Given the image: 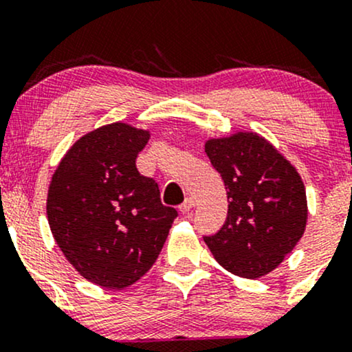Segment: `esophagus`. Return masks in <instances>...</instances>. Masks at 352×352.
Instances as JSON below:
<instances>
[{"label": "esophagus", "mask_w": 352, "mask_h": 352, "mask_svg": "<svg viewBox=\"0 0 352 352\" xmlns=\"http://www.w3.org/2000/svg\"><path fill=\"white\" fill-rule=\"evenodd\" d=\"M193 207H195V199H192V197H188V199H185L184 204L180 205L179 210H180L182 213H187V212H190V210H192Z\"/></svg>", "instance_id": "esophagus-1"}]
</instances>
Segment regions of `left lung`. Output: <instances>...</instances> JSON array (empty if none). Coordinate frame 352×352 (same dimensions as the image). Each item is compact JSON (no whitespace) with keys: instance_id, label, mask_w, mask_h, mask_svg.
<instances>
[{"instance_id":"8db88e82","label":"left lung","mask_w":352,"mask_h":352,"mask_svg":"<svg viewBox=\"0 0 352 352\" xmlns=\"http://www.w3.org/2000/svg\"><path fill=\"white\" fill-rule=\"evenodd\" d=\"M205 152L228 199L227 221L215 235L205 236V243L236 276L256 280L272 273L306 230L308 200L301 175L256 132L208 139Z\"/></svg>"}]
</instances>
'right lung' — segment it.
<instances>
[{
    "label": "right lung",
    "mask_w": 352,
    "mask_h": 352,
    "mask_svg": "<svg viewBox=\"0 0 352 352\" xmlns=\"http://www.w3.org/2000/svg\"><path fill=\"white\" fill-rule=\"evenodd\" d=\"M151 131L125 122L94 129L71 145L52 173L46 213L52 236L80 276L122 289L144 276L167 240L177 210L140 175Z\"/></svg>",
    "instance_id": "obj_1"
}]
</instances>
